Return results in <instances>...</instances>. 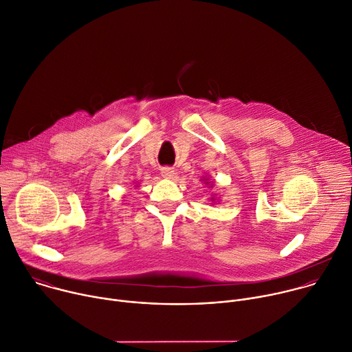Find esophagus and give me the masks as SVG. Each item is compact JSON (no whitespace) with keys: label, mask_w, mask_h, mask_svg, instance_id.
Wrapping results in <instances>:
<instances>
[{"label":"esophagus","mask_w":352,"mask_h":352,"mask_svg":"<svg viewBox=\"0 0 352 352\" xmlns=\"http://www.w3.org/2000/svg\"><path fill=\"white\" fill-rule=\"evenodd\" d=\"M175 171L171 168V167H163L162 168V177L163 178H167V179H171L174 177Z\"/></svg>","instance_id":"1"}]
</instances>
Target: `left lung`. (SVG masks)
I'll return each instance as SVG.
<instances>
[{"mask_svg":"<svg viewBox=\"0 0 352 352\" xmlns=\"http://www.w3.org/2000/svg\"><path fill=\"white\" fill-rule=\"evenodd\" d=\"M201 181H204V184H206V185H208V188H212V181H208V179H206V178H203ZM208 199H210L212 203H215V201H218V200H219V197H217V195H215V193H212V195H211V197H208Z\"/></svg>","mask_w":352,"mask_h":352,"instance_id":"1","label":"left lung"}]
</instances>
